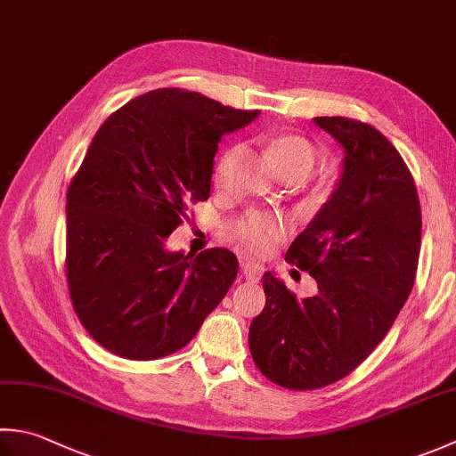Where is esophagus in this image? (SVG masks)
I'll list each match as a JSON object with an SVG mask.
<instances>
[{"mask_svg":"<svg viewBox=\"0 0 456 456\" xmlns=\"http://www.w3.org/2000/svg\"><path fill=\"white\" fill-rule=\"evenodd\" d=\"M240 273H243V276L248 281H258L263 274V266L251 261H240Z\"/></svg>","mask_w":456,"mask_h":456,"instance_id":"34e87169","label":"esophagus"}]
</instances>
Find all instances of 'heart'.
Returning <instances> with one entry per match:
<instances>
[{
	"mask_svg": "<svg viewBox=\"0 0 456 456\" xmlns=\"http://www.w3.org/2000/svg\"><path fill=\"white\" fill-rule=\"evenodd\" d=\"M269 151L274 158V164L287 177H306L316 164V148L312 142L300 134H281L269 142ZM239 156V148L227 150L219 159L216 169V183L219 187L227 185L231 167ZM289 223L284 217L271 211H247L231 225V235L239 245L253 253H266L274 247L284 233Z\"/></svg>",
	"mask_w": 456,
	"mask_h": 456,
	"instance_id": "b5f03b06",
	"label": "heart"
}]
</instances>
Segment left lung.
<instances>
[{"label":"left lung","instance_id":"1","mask_svg":"<svg viewBox=\"0 0 456 456\" xmlns=\"http://www.w3.org/2000/svg\"><path fill=\"white\" fill-rule=\"evenodd\" d=\"M314 122L346 151L332 198L287 251L318 292L298 300L265 273L266 305L248 330L256 368L292 391L336 383L376 350L411 294L421 247V203L395 146L346 116Z\"/></svg>","mask_w":456,"mask_h":456}]
</instances>
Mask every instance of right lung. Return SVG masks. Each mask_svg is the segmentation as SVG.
Segmentation results:
<instances>
[{
    "instance_id": "obj_1",
    "label": "right lung",
    "mask_w": 456,
    "mask_h": 456,
    "mask_svg": "<svg viewBox=\"0 0 456 456\" xmlns=\"http://www.w3.org/2000/svg\"><path fill=\"white\" fill-rule=\"evenodd\" d=\"M183 88H158L102 122L67 190L65 273L88 334L114 355L158 360L182 350L233 284L227 248L169 253L166 239L208 201L223 134L253 122Z\"/></svg>"
}]
</instances>
